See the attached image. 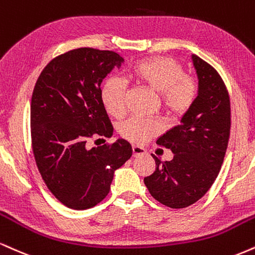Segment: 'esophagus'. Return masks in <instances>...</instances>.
<instances>
[{
    "label": "esophagus",
    "mask_w": 255,
    "mask_h": 255,
    "mask_svg": "<svg viewBox=\"0 0 255 255\" xmlns=\"http://www.w3.org/2000/svg\"><path fill=\"white\" fill-rule=\"evenodd\" d=\"M146 153V149L143 147L137 146V145H133V155L134 157H139V155H142Z\"/></svg>",
    "instance_id": "34e87169"
}]
</instances>
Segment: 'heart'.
<instances>
[{"label":"heart","mask_w":255,"mask_h":255,"mask_svg":"<svg viewBox=\"0 0 255 255\" xmlns=\"http://www.w3.org/2000/svg\"><path fill=\"white\" fill-rule=\"evenodd\" d=\"M129 77L153 93L159 94V103L168 118L179 119L192 108L198 96V82L184 71V67L170 57H149L136 61L129 70ZM101 102L113 116L125 113L126 84L118 77H110L101 88ZM161 127L155 120L128 119L119 131L126 139L145 142L157 135Z\"/></svg>","instance_id":"1"}]
</instances>
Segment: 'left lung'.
Returning a JSON list of instances; mask_svg holds the SVG:
<instances>
[{
  "label": "left lung",
  "instance_id": "left-lung-1",
  "mask_svg": "<svg viewBox=\"0 0 255 255\" xmlns=\"http://www.w3.org/2000/svg\"><path fill=\"white\" fill-rule=\"evenodd\" d=\"M192 61L198 76V96L182 124L159 137L173 159L155 160V171L143 179L153 198L172 209L196 203L219 174L231 133V100L220 73L197 56Z\"/></svg>",
  "mask_w": 255,
  "mask_h": 255
}]
</instances>
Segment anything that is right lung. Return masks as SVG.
<instances>
[{"label": "right lung", "instance_id": "obj_1", "mask_svg": "<svg viewBox=\"0 0 255 255\" xmlns=\"http://www.w3.org/2000/svg\"><path fill=\"white\" fill-rule=\"evenodd\" d=\"M122 60L114 51L76 48L53 58L35 83L30 101L33 154L46 186L71 209L102 202L114 171L133 153L122 139L93 148L88 143L94 136L113 135L101 83Z\"/></svg>", "mask_w": 255, "mask_h": 255}]
</instances>
